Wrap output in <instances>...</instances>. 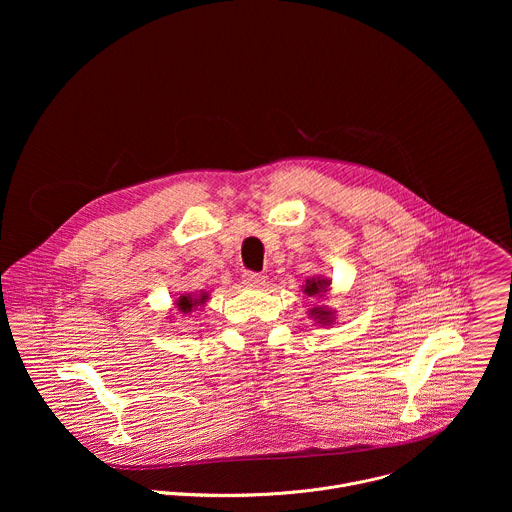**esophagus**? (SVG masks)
Here are the masks:
<instances>
[{
  "label": "esophagus",
  "instance_id": "1",
  "mask_svg": "<svg viewBox=\"0 0 512 512\" xmlns=\"http://www.w3.org/2000/svg\"><path fill=\"white\" fill-rule=\"evenodd\" d=\"M243 283L251 285V287H259L265 283V275L263 273H255V271H245L243 273Z\"/></svg>",
  "mask_w": 512,
  "mask_h": 512
}]
</instances>
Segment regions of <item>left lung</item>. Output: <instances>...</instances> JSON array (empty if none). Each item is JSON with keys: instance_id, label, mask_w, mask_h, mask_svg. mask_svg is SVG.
Listing matches in <instances>:
<instances>
[{"instance_id": "8db88e82", "label": "left lung", "mask_w": 512, "mask_h": 512, "mask_svg": "<svg viewBox=\"0 0 512 512\" xmlns=\"http://www.w3.org/2000/svg\"><path fill=\"white\" fill-rule=\"evenodd\" d=\"M330 287V281L324 279V277H312V279H306V287H304V294L308 296H322L326 294ZM310 316L316 320V324H322V326H330L334 324V310L322 306V308H312L310 310Z\"/></svg>"}]
</instances>
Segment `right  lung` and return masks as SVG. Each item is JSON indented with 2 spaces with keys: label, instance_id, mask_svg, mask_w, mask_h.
Segmentation results:
<instances>
[{
  "label": "right lung",
  "instance_id": "add662e5",
  "mask_svg": "<svg viewBox=\"0 0 512 512\" xmlns=\"http://www.w3.org/2000/svg\"><path fill=\"white\" fill-rule=\"evenodd\" d=\"M206 300H208L206 291H200L198 296H194V294H184V296H180V298L176 300V308H178L180 314L188 316V314H192L198 306H204Z\"/></svg>",
  "mask_w": 512,
  "mask_h": 512
}]
</instances>
